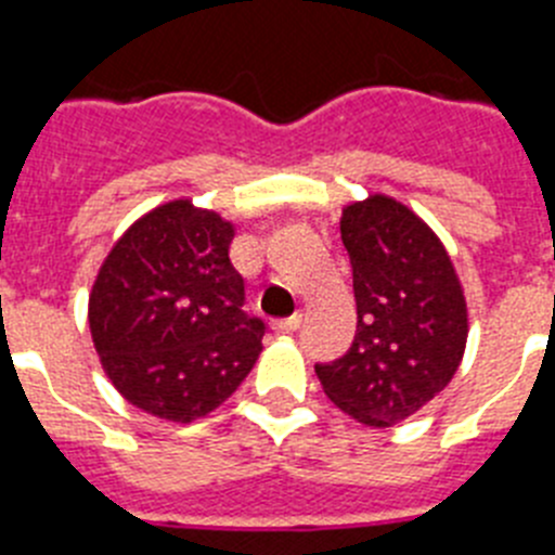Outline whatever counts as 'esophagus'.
<instances>
[{
  "label": "esophagus",
  "mask_w": 555,
  "mask_h": 555,
  "mask_svg": "<svg viewBox=\"0 0 555 555\" xmlns=\"http://www.w3.org/2000/svg\"><path fill=\"white\" fill-rule=\"evenodd\" d=\"M273 328L282 334L287 332H296V328H301V314H293V318H282V321H273Z\"/></svg>",
  "instance_id": "esophagus-1"
}]
</instances>
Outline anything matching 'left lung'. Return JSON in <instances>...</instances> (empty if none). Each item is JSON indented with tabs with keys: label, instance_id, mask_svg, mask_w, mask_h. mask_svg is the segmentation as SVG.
<instances>
[{
	"label": "left lung",
	"instance_id": "obj_1",
	"mask_svg": "<svg viewBox=\"0 0 555 555\" xmlns=\"http://www.w3.org/2000/svg\"><path fill=\"white\" fill-rule=\"evenodd\" d=\"M357 334L318 362L328 401L364 426H396L448 387L467 343V304L437 234L396 198L343 209Z\"/></svg>",
	"mask_w": 555,
	"mask_h": 555
}]
</instances>
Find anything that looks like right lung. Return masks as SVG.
<instances>
[{"instance_id":"obj_1","label":"right lung","mask_w":555,"mask_h":555,"mask_svg":"<svg viewBox=\"0 0 555 555\" xmlns=\"http://www.w3.org/2000/svg\"><path fill=\"white\" fill-rule=\"evenodd\" d=\"M232 223L171 202L132 223L91 293L93 346L138 409L191 423L221 406L257 362L266 321L243 309Z\"/></svg>"}]
</instances>
